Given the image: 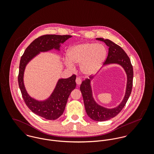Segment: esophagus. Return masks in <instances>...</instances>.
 Masks as SVG:
<instances>
[{"label":"esophagus","mask_w":154,"mask_h":154,"mask_svg":"<svg viewBox=\"0 0 154 154\" xmlns=\"http://www.w3.org/2000/svg\"><path fill=\"white\" fill-rule=\"evenodd\" d=\"M81 82H82V80H81L79 78H76V84H77L78 85H81Z\"/></svg>","instance_id":"34e87169"}]
</instances>
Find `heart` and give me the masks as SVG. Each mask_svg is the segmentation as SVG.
<instances>
[{"instance_id":"b5f03b06","label":"heart","mask_w":154,"mask_h":154,"mask_svg":"<svg viewBox=\"0 0 154 154\" xmlns=\"http://www.w3.org/2000/svg\"><path fill=\"white\" fill-rule=\"evenodd\" d=\"M69 60L66 65L73 68L74 64H81L82 73L87 76L95 74L106 59L107 50L104 45L86 43L75 45L67 52Z\"/></svg>"}]
</instances>
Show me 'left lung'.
<instances>
[{
    "mask_svg": "<svg viewBox=\"0 0 154 154\" xmlns=\"http://www.w3.org/2000/svg\"><path fill=\"white\" fill-rule=\"evenodd\" d=\"M96 40L103 42L109 47L108 56L103 67L110 65H120L124 69L127 76L126 87L123 99L117 106L111 109L106 108L98 104L94 98L91 81L93 80L96 75L89 78V79H86L82 82L80 90L82 95L87 115L93 120L103 122L116 116L126 104L132 92L133 70L129 57L122 47L110 40L103 38H97Z\"/></svg>",
    "mask_w": 154,
    "mask_h": 154,
    "instance_id": "obj_1",
    "label": "left lung"
}]
</instances>
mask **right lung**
<instances>
[{"label": "right lung", "mask_w": 154, "mask_h": 154, "mask_svg": "<svg viewBox=\"0 0 154 154\" xmlns=\"http://www.w3.org/2000/svg\"><path fill=\"white\" fill-rule=\"evenodd\" d=\"M71 35H44L34 40L25 50L21 58L18 75V84L22 97L27 107L35 114L47 120H56L60 117L65 109L67 99L76 87V75L67 79H59L51 95L44 100L31 97L24 85L23 76L28 63L40 53L53 50L60 52L61 45Z\"/></svg>", "instance_id": "obj_1"}]
</instances>
